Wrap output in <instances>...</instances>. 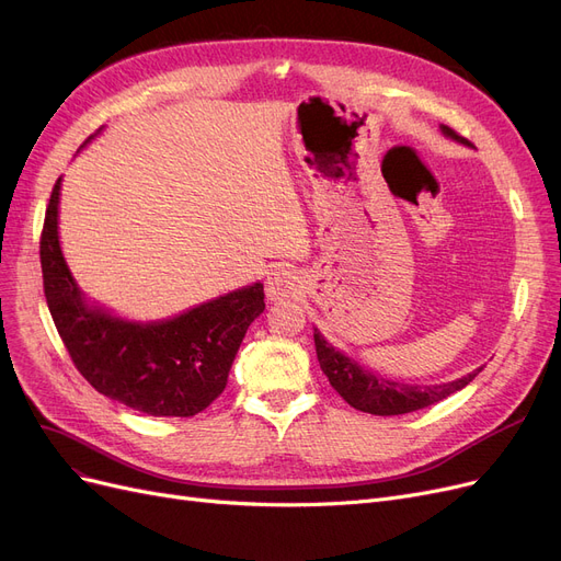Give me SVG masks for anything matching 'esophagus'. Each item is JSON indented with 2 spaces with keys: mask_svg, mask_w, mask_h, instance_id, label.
I'll use <instances>...</instances> for the list:
<instances>
[{
  "mask_svg": "<svg viewBox=\"0 0 561 561\" xmlns=\"http://www.w3.org/2000/svg\"><path fill=\"white\" fill-rule=\"evenodd\" d=\"M298 277L288 267H275L265 279V296L267 300H286L298 290Z\"/></svg>",
  "mask_w": 561,
  "mask_h": 561,
  "instance_id": "34e87169",
  "label": "esophagus"
}]
</instances>
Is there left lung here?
<instances>
[{
    "instance_id": "left-lung-1",
    "label": "left lung",
    "mask_w": 561,
    "mask_h": 561,
    "mask_svg": "<svg viewBox=\"0 0 561 561\" xmlns=\"http://www.w3.org/2000/svg\"><path fill=\"white\" fill-rule=\"evenodd\" d=\"M443 133L456 141L468 144L466 137H460L456 130L447 126H443ZM313 344H316V355H319L323 374L328 376L330 385L336 389V392L344 397V401L355 410L369 412V415H382V417L405 415V412H415L443 401L449 394L458 392V389L466 387L468 382H472L474 376L481 371L477 369L466 378H458L454 382H443V385H424V387L403 385L359 367L357 362H353L344 353H339L332 344H328L319 330H313Z\"/></svg>"
}]
</instances>
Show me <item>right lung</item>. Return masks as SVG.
<instances>
[{
    "mask_svg": "<svg viewBox=\"0 0 561 561\" xmlns=\"http://www.w3.org/2000/svg\"><path fill=\"white\" fill-rule=\"evenodd\" d=\"M57 179L41 231L47 309L78 371L95 392L151 417H192L225 392L250 323L265 309L263 284L238 288L172 321L126 323L84 305L59 248Z\"/></svg>",
    "mask_w": 561,
    "mask_h": 561,
    "instance_id": "1",
    "label": "right lung"
}]
</instances>
